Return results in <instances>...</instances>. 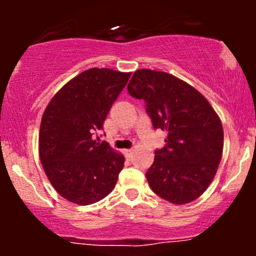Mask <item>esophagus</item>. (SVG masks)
<instances>
[{
	"instance_id": "1",
	"label": "esophagus",
	"mask_w": 256,
	"mask_h": 256,
	"mask_svg": "<svg viewBox=\"0 0 256 256\" xmlns=\"http://www.w3.org/2000/svg\"><path fill=\"white\" fill-rule=\"evenodd\" d=\"M132 152H134V149H125L124 152H125L126 158H131V155H132Z\"/></svg>"
}]
</instances>
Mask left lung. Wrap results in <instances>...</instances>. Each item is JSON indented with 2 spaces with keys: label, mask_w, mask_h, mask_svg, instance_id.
I'll return each mask as SVG.
<instances>
[{
  "label": "left lung",
  "mask_w": 256,
  "mask_h": 256,
  "mask_svg": "<svg viewBox=\"0 0 256 256\" xmlns=\"http://www.w3.org/2000/svg\"><path fill=\"white\" fill-rule=\"evenodd\" d=\"M128 91L144 100L154 128L167 134L146 173L152 190L174 204L192 202L212 183L222 160L224 131L218 114L195 88L166 72L138 70Z\"/></svg>",
  "instance_id": "left-lung-1"
}]
</instances>
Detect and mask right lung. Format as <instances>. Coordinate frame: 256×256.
Instances as JSON below:
<instances>
[{
    "label": "right lung",
    "mask_w": 256,
    "mask_h": 256,
    "mask_svg": "<svg viewBox=\"0 0 256 256\" xmlns=\"http://www.w3.org/2000/svg\"><path fill=\"white\" fill-rule=\"evenodd\" d=\"M131 73L90 68L64 85L44 110L40 158L54 189L76 204L104 198L116 186L125 158L94 134Z\"/></svg>",
    "instance_id": "add662e5"
}]
</instances>
